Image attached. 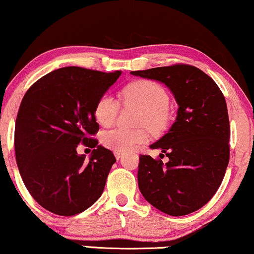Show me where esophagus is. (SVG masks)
Instances as JSON below:
<instances>
[{"mask_svg":"<svg viewBox=\"0 0 254 254\" xmlns=\"http://www.w3.org/2000/svg\"><path fill=\"white\" fill-rule=\"evenodd\" d=\"M114 156H116V158H117V159H120L121 157H123V152H120V151H116V152H114Z\"/></svg>","mask_w":254,"mask_h":254,"instance_id":"esophagus-1","label":"esophagus"}]
</instances>
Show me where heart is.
Instances as JSON below:
<instances>
[{
	"label": "heart",
	"mask_w": 254,
	"mask_h": 254,
	"mask_svg": "<svg viewBox=\"0 0 254 254\" xmlns=\"http://www.w3.org/2000/svg\"><path fill=\"white\" fill-rule=\"evenodd\" d=\"M123 102L141 109L137 124L149 128L154 133L163 130L168 124L169 95L161 85L149 79H140L128 84L123 90ZM119 102L109 93L98 98L95 106L97 123L109 127L117 119L119 113ZM148 135L144 129H126L113 128L102 135V143L112 150L125 152L136 148L147 141Z\"/></svg>",
	"instance_id": "obj_1"
}]
</instances>
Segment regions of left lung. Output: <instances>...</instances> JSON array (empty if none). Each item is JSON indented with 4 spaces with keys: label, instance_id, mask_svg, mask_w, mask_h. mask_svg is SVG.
Segmentation results:
<instances>
[{
    "label": "left lung",
    "instance_id": "obj_1",
    "mask_svg": "<svg viewBox=\"0 0 254 254\" xmlns=\"http://www.w3.org/2000/svg\"><path fill=\"white\" fill-rule=\"evenodd\" d=\"M171 90L179 109L176 123L151 144L169 157L141 155L137 182L149 203L171 216L203 207L217 192L230 158V124L223 93L199 68L177 64L130 71Z\"/></svg>",
    "mask_w": 254,
    "mask_h": 254
}]
</instances>
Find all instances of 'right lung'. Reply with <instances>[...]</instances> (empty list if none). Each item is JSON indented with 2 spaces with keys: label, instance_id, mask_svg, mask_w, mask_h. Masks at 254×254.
Instances as JSON below:
<instances>
[{
  "label": "right lung",
  "instance_id": "obj_1",
  "mask_svg": "<svg viewBox=\"0 0 254 254\" xmlns=\"http://www.w3.org/2000/svg\"><path fill=\"white\" fill-rule=\"evenodd\" d=\"M120 75L64 67L24 96L15 125L16 162L27 190L51 213L77 215L102 195L117 159L93 137L99 130L95 106ZM81 143L95 148L89 162L75 150Z\"/></svg>",
  "mask_w": 254,
  "mask_h": 254
}]
</instances>
